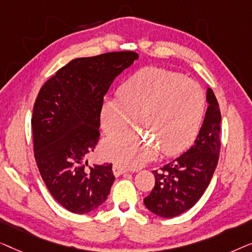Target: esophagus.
I'll return each mask as SVG.
<instances>
[{"label": "esophagus", "mask_w": 252, "mask_h": 252, "mask_svg": "<svg viewBox=\"0 0 252 252\" xmlns=\"http://www.w3.org/2000/svg\"><path fill=\"white\" fill-rule=\"evenodd\" d=\"M126 172V169L123 168V166L119 165V164H114L113 165V173H114L115 177H120L123 173Z\"/></svg>", "instance_id": "1"}]
</instances>
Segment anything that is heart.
Returning <instances> with one entry per match:
<instances>
[{
	"label": "heart",
	"instance_id": "b5f03b06",
	"mask_svg": "<svg viewBox=\"0 0 252 252\" xmlns=\"http://www.w3.org/2000/svg\"><path fill=\"white\" fill-rule=\"evenodd\" d=\"M204 92L195 81L172 70L147 67L119 88V97H106L100 108L105 133L121 131L134 121L151 134L118 133L101 145L106 160L125 168H138L158 157L185 148L198 130L204 113Z\"/></svg>",
	"mask_w": 252,
	"mask_h": 252
}]
</instances>
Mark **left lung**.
<instances>
[{"mask_svg":"<svg viewBox=\"0 0 252 252\" xmlns=\"http://www.w3.org/2000/svg\"><path fill=\"white\" fill-rule=\"evenodd\" d=\"M207 101L203 125L193 146L158 171H153L155 185L144 203L154 215L172 218L184 214L194 207L210 184L220 152L221 122L217 98L210 88Z\"/></svg>","mask_w":252,"mask_h":252,"instance_id":"left-lung-1","label":"left lung"}]
</instances>
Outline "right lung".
<instances>
[{"label":"right lung","instance_id":"obj_1","mask_svg":"<svg viewBox=\"0 0 252 252\" xmlns=\"http://www.w3.org/2000/svg\"><path fill=\"white\" fill-rule=\"evenodd\" d=\"M133 51L76 58L38 92L32 116L34 157L42 179L60 205L88 214L107 198L112 163L87 169L99 140L100 108L113 81L138 59Z\"/></svg>","mask_w":252,"mask_h":252}]
</instances>
